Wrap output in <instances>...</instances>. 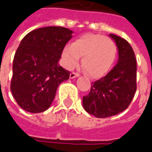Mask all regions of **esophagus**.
Segmentation results:
<instances>
[{
  "instance_id": "1",
  "label": "esophagus",
  "mask_w": 152,
  "mask_h": 152,
  "mask_svg": "<svg viewBox=\"0 0 152 152\" xmlns=\"http://www.w3.org/2000/svg\"><path fill=\"white\" fill-rule=\"evenodd\" d=\"M78 76H79V74H78V73H75V72H72V73L69 75V77H70L71 79L76 78V77H78Z\"/></svg>"
}]
</instances>
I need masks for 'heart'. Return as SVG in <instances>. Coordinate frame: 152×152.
<instances>
[{"mask_svg":"<svg viewBox=\"0 0 152 152\" xmlns=\"http://www.w3.org/2000/svg\"><path fill=\"white\" fill-rule=\"evenodd\" d=\"M117 54V46L113 40L103 35L85 34L69 44L62 50L61 62L68 69H72L78 64L83 56L82 66L92 77L105 76L112 68Z\"/></svg>","mask_w":152,"mask_h":152,"instance_id":"obj_1","label":"heart"}]
</instances>
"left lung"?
Returning <instances> with one entry per match:
<instances>
[{
  "mask_svg": "<svg viewBox=\"0 0 152 152\" xmlns=\"http://www.w3.org/2000/svg\"><path fill=\"white\" fill-rule=\"evenodd\" d=\"M118 48L119 59L113 69L92 83L83 98L85 111L97 118L116 115L128 108L137 91V59L129 43L114 34L109 35Z\"/></svg>",
  "mask_w": 152,
  "mask_h": 152,
  "instance_id": "obj_1",
  "label": "left lung"
}]
</instances>
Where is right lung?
<instances>
[{
  "instance_id": "obj_1",
  "label": "right lung",
  "mask_w": 152,
  "mask_h": 152,
  "mask_svg": "<svg viewBox=\"0 0 152 152\" xmlns=\"http://www.w3.org/2000/svg\"><path fill=\"white\" fill-rule=\"evenodd\" d=\"M73 31L60 26L33 30L22 39L14 56L12 95L23 110L38 113L48 109L58 86L70 72L59 65Z\"/></svg>"
}]
</instances>
